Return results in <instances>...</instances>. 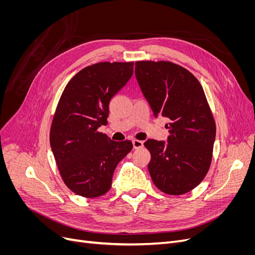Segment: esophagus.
I'll return each mask as SVG.
<instances>
[{"label":"esophagus","instance_id":"34e87169","mask_svg":"<svg viewBox=\"0 0 255 255\" xmlns=\"http://www.w3.org/2000/svg\"><path fill=\"white\" fill-rule=\"evenodd\" d=\"M133 146H134V149H139V148H142V146H143V141L134 139V140H133Z\"/></svg>","mask_w":255,"mask_h":255}]
</instances>
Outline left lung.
I'll return each mask as SVG.
<instances>
[{"label":"left lung","mask_w":255,"mask_h":255,"mask_svg":"<svg viewBox=\"0 0 255 255\" xmlns=\"http://www.w3.org/2000/svg\"><path fill=\"white\" fill-rule=\"evenodd\" d=\"M135 75L153 114L168 118L167 141L148 139L155 186L168 195L197 187L210 169L216 125L201 84L171 61H136Z\"/></svg>","instance_id":"left-lung-1"}]
</instances>
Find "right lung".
I'll return each mask as SVG.
<instances>
[{
  "label": "right lung",
  "instance_id": "add662e5",
  "mask_svg": "<svg viewBox=\"0 0 255 255\" xmlns=\"http://www.w3.org/2000/svg\"><path fill=\"white\" fill-rule=\"evenodd\" d=\"M134 63H98L67 84L54 114L50 143L69 189L85 198L105 195L119 161L133 149L129 140L113 141L98 128L107 123L110 102L132 78Z\"/></svg>",
  "mask_w": 255,
  "mask_h": 255
}]
</instances>
